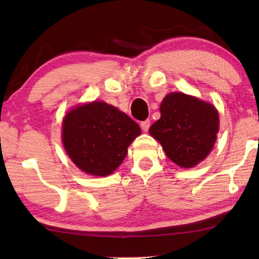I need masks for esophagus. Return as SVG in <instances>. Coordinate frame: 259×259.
Here are the masks:
<instances>
[{
    "label": "esophagus",
    "instance_id": "esophagus-1",
    "mask_svg": "<svg viewBox=\"0 0 259 259\" xmlns=\"http://www.w3.org/2000/svg\"><path fill=\"white\" fill-rule=\"evenodd\" d=\"M150 125H151V121L150 120H145V121H142L140 122V128H142L143 131H148L150 129Z\"/></svg>",
    "mask_w": 259,
    "mask_h": 259
}]
</instances>
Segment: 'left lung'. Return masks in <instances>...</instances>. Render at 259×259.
Masks as SVG:
<instances>
[{"label":"left lung","mask_w":259,"mask_h":259,"mask_svg":"<svg viewBox=\"0 0 259 259\" xmlns=\"http://www.w3.org/2000/svg\"><path fill=\"white\" fill-rule=\"evenodd\" d=\"M161 117L150 134L163 147L166 156L182 168L202 161L216 142L219 116L211 104L182 93L165 96Z\"/></svg>","instance_id":"1"}]
</instances>
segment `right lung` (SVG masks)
<instances>
[{
    "label": "right lung",
    "instance_id": "add662e5",
    "mask_svg": "<svg viewBox=\"0 0 259 259\" xmlns=\"http://www.w3.org/2000/svg\"><path fill=\"white\" fill-rule=\"evenodd\" d=\"M140 133L133 119L104 102L75 107L63 121V144L68 156L82 171L94 176L111 175Z\"/></svg>",
    "mask_w": 259,
    "mask_h": 259
}]
</instances>
